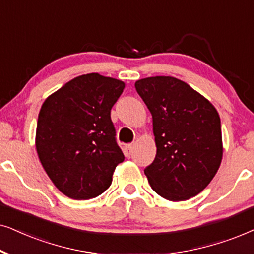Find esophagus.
I'll return each instance as SVG.
<instances>
[{"instance_id": "34e87169", "label": "esophagus", "mask_w": 254, "mask_h": 254, "mask_svg": "<svg viewBox=\"0 0 254 254\" xmlns=\"http://www.w3.org/2000/svg\"><path fill=\"white\" fill-rule=\"evenodd\" d=\"M132 150H133V145H132V144H127V146L124 147L125 155H127V157H130L131 153H132Z\"/></svg>"}]
</instances>
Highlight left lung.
Segmentation results:
<instances>
[{
    "mask_svg": "<svg viewBox=\"0 0 254 254\" xmlns=\"http://www.w3.org/2000/svg\"><path fill=\"white\" fill-rule=\"evenodd\" d=\"M152 115L157 154L144 170L152 189L168 201L189 200L217 173L223 157L221 120L200 93L173 76L134 83Z\"/></svg>",
    "mask_w": 254,
    "mask_h": 254,
    "instance_id": "left-lung-1",
    "label": "left lung"
}]
</instances>
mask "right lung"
<instances>
[{
  "mask_svg": "<svg viewBox=\"0 0 254 254\" xmlns=\"http://www.w3.org/2000/svg\"><path fill=\"white\" fill-rule=\"evenodd\" d=\"M124 87L114 77L83 74L51 94L40 108L37 153L51 181L69 198L102 194L124 161L110 117Z\"/></svg>",
  "mask_w": 254,
  "mask_h": 254,
  "instance_id": "add662e5",
  "label": "right lung"
}]
</instances>
